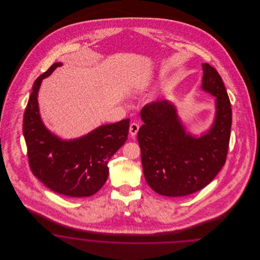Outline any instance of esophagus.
Wrapping results in <instances>:
<instances>
[{
  "instance_id": "1",
  "label": "esophagus",
  "mask_w": 260,
  "mask_h": 260,
  "mask_svg": "<svg viewBox=\"0 0 260 260\" xmlns=\"http://www.w3.org/2000/svg\"><path fill=\"white\" fill-rule=\"evenodd\" d=\"M138 129H139V125L138 124H136V123L131 124V125H129V134H131V136H136Z\"/></svg>"
}]
</instances>
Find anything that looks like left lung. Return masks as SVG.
<instances>
[{
	"mask_svg": "<svg viewBox=\"0 0 260 260\" xmlns=\"http://www.w3.org/2000/svg\"><path fill=\"white\" fill-rule=\"evenodd\" d=\"M201 88L214 96L215 116L200 136L187 133L177 110L167 99L146 104L137 134L145 179L158 194L180 198L208 185L222 169L228 152L232 109L222 79L203 64Z\"/></svg>",
	"mask_w": 260,
	"mask_h": 260,
	"instance_id": "obj_1",
	"label": "left lung"
}]
</instances>
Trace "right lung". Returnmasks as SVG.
I'll list each match as a JSON object with an SVG mask.
<instances>
[{
	"mask_svg": "<svg viewBox=\"0 0 260 260\" xmlns=\"http://www.w3.org/2000/svg\"><path fill=\"white\" fill-rule=\"evenodd\" d=\"M61 62L38 77L23 118V136L33 174L55 193L70 198L95 194L107 180L108 161L127 139L129 119L103 124L79 138L65 140L43 123L38 103L42 81Z\"/></svg>",
	"mask_w": 260,
	"mask_h": 260,
	"instance_id": "1",
	"label": "right lung"
}]
</instances>
